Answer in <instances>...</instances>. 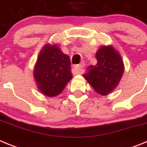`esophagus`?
Segmentation results:
<instances>
[{"label":"esophagus","instance_id":"1","mask_svg":"<svg viewBox=\"0 0 147 147\" xmlns=\"http://www.w3.org/2000/svg\"><path fill=\"white\" fill-rule=\"evenodd\" d=\"M84 67H85V64H83V63L75 66V67H74V74H81L82 73V68Z\"/></svg>","mask_w":147,"mask_h":147}]
</instances>
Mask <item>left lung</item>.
<instances>
[{"instance_id":"left-lung-1","label":"left lung","mask_w":147,"mask_h":147,"mask_svg":"<svg viewBox=\"0 0 147 147\" xmlns=\"http://www.w3.org/2000/svg\"><path fill=\"white\" fill-rule=\"evenodd\" d=\"M96 58L97 64L90 65L82 76L95 91L105 96L119 85L124 73V63L120 54L111 45L100 48Z\"/></svg>"}]
</instances>
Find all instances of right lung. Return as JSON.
I'll list each match as a JSON object with an SVG mask.
<instances>
[{
  "mask_svg": "<svg viewBox=\"0 0 147 147\" xmlns=\"http://www.w3.org/2000/svg\"><path fill=\"white\" fill-rule=\"evenodd\" d=\"M71 69L69 56L57 45H45L39 54L34 71L38 89L49 97L59 95L72 79Z\"/></svg>",
  "mask_w": 147,
  "mask_h": 147,
  "instance_id": "right-lung-1",
  "label": "right lung"
}]
</instances>
